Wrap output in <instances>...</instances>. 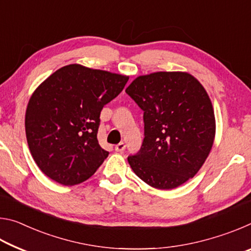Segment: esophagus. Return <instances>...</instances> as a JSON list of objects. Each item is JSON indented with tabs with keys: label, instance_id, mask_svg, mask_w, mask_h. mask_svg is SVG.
<instances>
[{
	"label": "esophagus",
	"instance_id": "34e87169",
	"mask_svg": "<svg viewBox=\"0 0 251 251\" xmlns=\"http://www.w3.org/2000/svg\"><path fill=\"white\" fill-rule=\"evenodd\" d=\"M125 148H126V145L124 143H120V144H117V145L115 146V151H118V152H123L125 151Z\"/></svg>",
	"mask_w": 251,
	"mask_h": 251
}]
</instances>
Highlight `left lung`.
<instances>
[{"instance_id": "obj_1", "label": "left lung", "mask_w": 251, "mask_h": 251, "mask_svg": "<svg viewBox=\"0 0 251 251\" xmlns=\"http://www.w3.org/2000/svg\"><path fill=\"white\" fill-rule=\"evenodd\" d=\"M126 93L144 110L141 151L127 160L143 181L173 189L205 163L216 134L214 107L201 82L187 72H156L136 77Z\"/></svg>"}]
</instances>
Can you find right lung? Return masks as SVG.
Segmentation results:
<instances>
[{
	"label": "right lung",
	"instance_id": "right-lung-1",
	"mask_svg": "<svg viewBox=\"0 0 251 251\" xmlns=\"http://www.w3.org/2000/svg\"><path fill=\"white\" fill-rule=\"evenodd\" d=\"M128 78L70 64L37 86L25 113V133L33 159L46 176L74 186L94 175L108 156L97 141L100 110Z\"/></svg>",
	"mask_w": 251,
	"mask_h": 251
}]
</instances>
